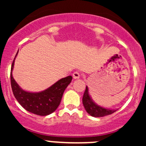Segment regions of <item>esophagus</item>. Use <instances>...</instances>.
Returning <instances> with one entry per match:
<instances>
[{"instance_id": "1", "label": "esophagus", "mask_w": 146, "mask_h": 146, "mask_svg": "<svg viewBox=\"0 0 146 146\" xmlns=\"http://www.w3.org/2000/svg\"><path fill=\"white\" fill-rule=\"evenodd\" d=\"M80 77V74L79 72L76 71L73 73V78L74 79H78Z\"/></svg>"}]
</instances>
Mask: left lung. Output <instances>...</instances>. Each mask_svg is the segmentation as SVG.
I'll list each match as a JSON object with an SVG mask.
<instances>
[{"label": "left lung", "mask_w": 146, "mask_h": 146, "mask_svg": "<svg viewBox=\"0 0 146 146\" xmlns=\"http://www.w3.org/2000/svg\"><path fill=\"white\" fill-rule=\"evenodd\" d=\"M82 104L87 112L90 116L94 117H102L104 116L110 115L115 112L117 110H110L104 108L97 104L90 97L88 91V86H86L83 97H82Z\"/></svg>", "instance_id": "obj_1"}]
</instances>
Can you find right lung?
Returning a JSON list of instances; mask_svg holds the SVG:
<instances>
[{
  "instance_id": "obj_1",
  "label": "right lung",
  "mask_w": 146,
  "mask_h": 146,
  "mask_svg": "<svg viewBox=\"0 0 146 146\" xmlns=\"http://www.w3.org/2000/svg\"><path fill=\"white\" fill-rule=\"evenodd\" d=\"M19 51V50H18ZM13 60L10 72V81L13 95L20 105L31 113L39 116H46L56 111L61 103L65 90L71 82V76L61 78L47 89L39 92H32L22 89L13 77L15 60Z\"/></svg>"
}]
</instances>
